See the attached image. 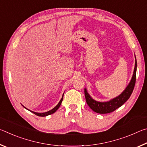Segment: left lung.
<instances>
[{
  "label": "left lung",
  "instance_id": "1",
  "mask_svg": "<svg viewBox=\"0 0 147 147\" xmlns=\"http://www.w3.org/2000/svg\"><path fill=\"white\" fill-rule=\"evenodd\" d=\"M136 57V56H135ZM136 70H137V61L136 58L135 62V67L133 73L132 78H131L130 83L124 89V91L120 95H119L117 97L111 99L109 101L107 102H98L94 100V99L91 97L89 94L88 93V91L85 88L84 89V93H85V97L86 100V102L88 105L89 106L92 110L94 112L104 114L109 113L115 111V109L121 107L123 104L128 99L130 98V95L132 93L134 86H135L136 80Z\"/></svg>",
  "mask_w": 147,
  "mask_h": 147
}]
</instances>
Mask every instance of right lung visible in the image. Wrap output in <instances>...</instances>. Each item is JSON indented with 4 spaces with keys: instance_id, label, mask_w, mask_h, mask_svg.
<instances>
[{
    "instance_id": "right-lung-1",
    "label": "right lung",
    "mask_w": 147,
    "mask_h": 147,
    "mask_svg": "<svg viewBox=\"0 0 147 147\" xmlns=\"http://www.w3.org/2000/svg\"><path fill=\"white\" fill-rule=\"evenodd\" d=\"M63 96H62V98H61L60 101L59 102V103H58V104H57L56 106L54 107V108L53 109H52L51 110H50V111H47V112H44V113H37V112H34V111H31V110H30V109H28L27 108H26L24 106H23L24 107V108L27 109H28V110H29L30 111H31V112L34 113L35 115H38V116H39V117H45V116H47V115H51V114H53V113H54V112H56V111L59 108V106H60L61 104V102H62V100H63Z\"/></svg>"
}]
</instances>
